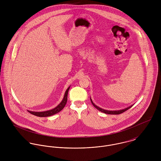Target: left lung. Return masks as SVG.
I'll use <instances>...</instances> for the list:
<instances>
[{"label": "left lung", "instance_id": "obj_1", "mask_svg": "<svg viewBox=\"0 0 161 161\" xmlns=\"http://www.w3.org/2000/svg\"><path fill=\"white\" fill-rule=\"evenodd\" d=\"M91 102H92V105H93V107H95L98 110H99V111H100L101 112H103V113H104V114H109V115H119V114H122V113H123V112H125V111H126V110H128V109H130L133 105H131V106H130V107H127V108H125V109H123V110H115V111H113V110H104V109H102V108H100V107H98V106H97V105H95L93 103V102H92V99H91Z\"/></svg>", "mask_w": 161, "mask_h": 161}]
</instances>
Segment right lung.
<instances>
[{
	"mask_svg": "<svg viewBox=\"0 0 161 161\" xmlns=\"http://www.w3.org/2000/svg\"><path fill=\"white\" fill-rule=\"evenodd\" d=\"M70 86L68 88V89L66 90V91L65 92L64 98L63 99V100L61 101V102L54 108L50 110H47L45 112H31V111H28V112H30L31 114L32 115H35L37 116H40V117H46V116H49L51 115H54L56 114H58V112H59L60 111H61L64 107H65L66 103H67V100H68V91H69Z\"/></svg>",
	"mask_w": 161,
	"mask_h": 161,
	"instance_id": "add662e5",
	"label": "right lung"
}]
</instances>
